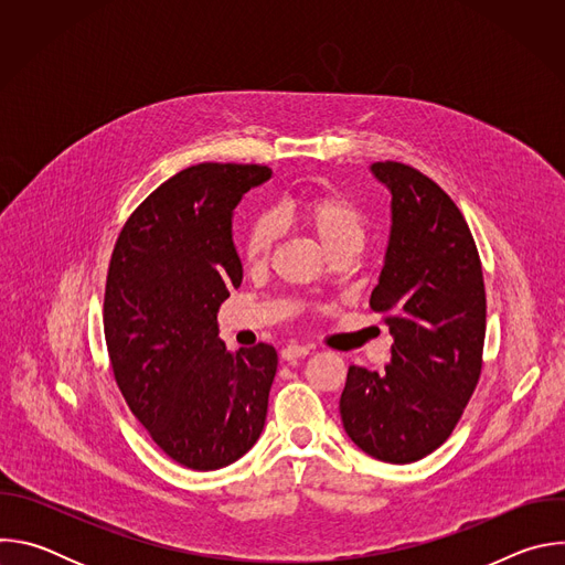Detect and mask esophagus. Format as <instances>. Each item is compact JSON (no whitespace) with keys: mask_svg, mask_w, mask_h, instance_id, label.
Listing matches in <instances>:
<instances>
[{"mask_svg":"<svg viewBox=\"0 0 565 565\" xmlns=\"http://www.w3.org/2000/svg\"><path fill=\"white\" fill-rule=\"evenodd\" d=\"M310 351L306 349V347H299V344H290V347H286L284 351H281V360L284 362H297V360H301V358H306Z\"/></svg>","mask_w":565,"mask_h":565,"instance_id":"34e87169","label":"esophagus"}]
</instances>
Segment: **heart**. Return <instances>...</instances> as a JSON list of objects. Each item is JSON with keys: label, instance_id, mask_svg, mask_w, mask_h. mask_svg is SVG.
Returning <instances> with one entry per match:
<instances>
[{"label": "heart", "instance_id": "heart-1", "mask_svg": "<svg viewBox=\"0 0 565 565\" xmlns=\"http://www.w3.org/2000/svg\"><path fill=\"white\" fill-rule=\"evenodd\" d=\"M295 210L299 221L329 253L344 246H362L366 221L360 205L347 194L338 190L310 192L297 203ZM277 234L279 223L273 214H262L248 225L244 238H241V259L248 268H262L268 264Z\"/></svg>", "mask_w": 565, "mask_h": 565}]
</instances>
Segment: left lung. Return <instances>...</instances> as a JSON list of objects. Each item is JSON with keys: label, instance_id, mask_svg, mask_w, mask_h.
<instances>
[{"label": "left lung", "instance_id": "obj_1", "mask_svg": "<svg viewBox=\"0 0 565 565\" xmlns=\"http://www.w3.org/2000/svg\"><path fill=\"white\" fill-rule=\"evenodd\" d=\"M371 172L391 190V236L371 292L393 335L382 373L349 366L340 414L369 456L407 465L438 449L478 384L486 344V284L458 205L412 166Z\"/></svg>", "mask_w": 565, "mask_h": 565}]
</instances>
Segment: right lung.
<instances>
[{"mask_svg":"<svg viewBox=\"0 0 565 565\" xmlns=\"http://www.w3.org/2000/svg\"><path fill=\"white\" fill-rule=\"evenodd\" d=\"M270 174L192 166L131 212L111 253L103 319L116 384L151 440L188 469L225 467L264 431L277 351H225L216 312L244 277L232 210Z\"/></svg>","mask_w":565,"mask_h":565,"instance_id":"add662e5","label":"right lung"}]
</instances>
